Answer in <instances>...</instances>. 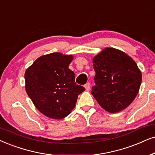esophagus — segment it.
<instances>
[{
	"instance_id": "esophagus-1",
	"label": "esophagus",
	"mask_w": 155,
	"mask_h": 155,
	"mask_svg": "<svg viewBox=\"0 0 155 155\" xmlns=\"http://www.w3.org/2000/svg\"><path fill=\"white\" fill-rule=\"evenodd\" d=\"M84 87H85V89H86V90H89V89H90V84L89 83H87L85 84V85H84Z\"/></svg>"
}]
</instances>
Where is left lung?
I'll return each mask as SVG.
<instances>
[{
	"label": "left lung",
	"instance_id": "obj_1",
	"mask_svg": "<svg viewBox=\"0 0 155 155\" xmlns=\"http://www.w3.org/2000/svg\"><path fill=\"white\" fill-rule=\"evenodd\" d=\"M95 86L91 94L110 113L127 108L137 95L142 73L130 56L114 48H106L93 58Z\"/></svg>",
	"mask_w": 155,
	"mask_h": 155
}]
</instances>
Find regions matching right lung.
Segmentation results:
<instances>
[{
    "label": "right lung",
    "instance_id": "obj_1",
    "mask_svg": "<svg viewBox=\"0 0 155 155\" xmlns=\"http://www.w3.org/2000/svg\"><path fill=\"white\" fill-rule=\"evenodd\" d=\"M71 55L52 53L37 58L25 72V91L35 107L45 116L55 119L67 117L85 89L75 82L68 68Z\"/></svg>",
    "mask_w": 155,
    "mask_h": 155
}]
</instances>
